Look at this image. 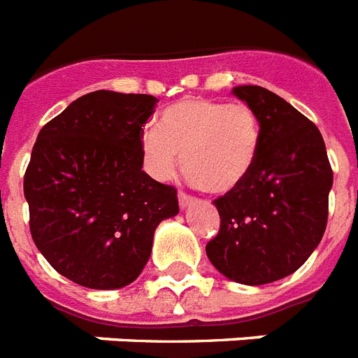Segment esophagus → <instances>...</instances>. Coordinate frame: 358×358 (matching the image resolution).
I'll list each match as a JSON object with an SVG mask.
<instances>
[{"label":"esophagus","mask_w":358,"mask_h":358,"mask_svg":"<svg viewBox=\"0 0 358 358\" xmlns=\"http://www.w3.org/2000/svg\"><path fill=\"white\" fill-rule=\"evenodd\" d=\"M178 202H180V208H182V210H185V208H189L191 204L195 202V199H193L191 195H187V193H184V191H180Z\"/></svg>","instance_id":"obj_1"}]
</instances>
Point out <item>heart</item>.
Returning a JSON list of instances; mask_svg holds the SVG:
<instances>
[{"label": "heart", "mask_w": 358, "mask_h": 358, "mask_svg": "<svg viewBox=\"0 0 358 358\" xmlns=\"http://www.w3.org/2000/svg\"><path fill=\"white\" fill-rule=\"evenodd\" d=\"M260 139V119L250 106L189 96L169 106L157 128L143 131L141 148L154 178H173L180 154L182 171L193 184L224 195L249 176Z\"/></svg>", "instance_id": "b5f03b06"}]
</instances>
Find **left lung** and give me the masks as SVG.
Segmentation results:
<instances>
[{"mask_svg":"<svg viewBox=\"0 0 358 358\" xmlns=\"http://www.w3.org/2000/svg\"><path fill=\"white\" fill-rule=\"evenodd\" d=\"M232 94L258 113L260 152L249 176L213 201L221 227L206 255L230 280L260 286L297 271L320 245L333 169L316 124L284 98L258 85Z\"/></svg>","mask_w":358,"mask_h":358,"instance_id":"1","label":"left lung"}]
</instances>
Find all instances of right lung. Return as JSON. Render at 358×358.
<instances>
[{"mask_svg":"<svg viewBox=\"0 0 358 358\" xmlns=\"http://www.w3.org/2000/svg\"><path fill=\"white\" fill-rule=\"evenodd\" d=\"M150 94L94 91L41 129L24 176L29 230L72 282L117 289L139 277L156 227L178 213L176 187L143 171Z\"/></svg>","mask_w":358,"mask_h":358,"instance_id":"right-lung-1","label":"right lung"}]
</instances>
